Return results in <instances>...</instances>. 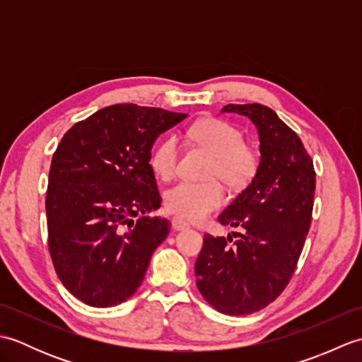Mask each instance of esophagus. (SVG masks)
<instances>
[{
  "instance_id": "34e87169",
  "label": "esophagus",
  "mask_w": 362,
  "mask_h": 362,
  "mask_svg": "<svg viewBox=\"0 0 362 362\" xmlns=\"http://www.w3.org/2000/svg\"><path fill=\"white\" fill-rule=\"evenodd\" d=\"M173 228L175 230V232H180V230L189 228V226L187 224L185 221H182V219H179V218H174V219H173Z\"/></svg>"
}]
</instances>
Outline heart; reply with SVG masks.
Masks as SVG:
<instances>
[{
	"label": "heart",
	"instance_id": "1",
	"mask_svg": "<svg viewBox=\"0 0 362 362\" xmlns=\"http://www.w3.org/2000/svg\"><path fill=\"white\" fill-rule=\"evenodd\" d=\"M189 136L214 156L211 177H219L230 188H244L258 173V152L244 143V134L224 119L209 118L196 122ZM179 161V141L169 135L160 140L151 152V168L160 179L175 174ZM226 202V191L218 180L206 183L180 182L165 194L166 210L179 219L197 222Z\"/></svg>",
	"mask_w": 362,
	"mask_h": 362
}]
</instances>
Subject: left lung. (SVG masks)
I'll list each match as a JSON object with an SVG mask.
<instances>
[{
  "instance_id": "1",
  "label": "left lung",
  "mask_w": 362,
  "mask_h": 362,
  "mask_svg": "<svg viewBox=\"0 0 362 362\" xmlns=\"http://www.w3.org/2000/svg\"><path fill=\"white\" fill-rule=\"evenodd\" d=\"M258 129L259 166L250 185L219 214L232 236H204L197 288L214 310L244 316L263 310L288 286L308 235L316 173L298 135L261 104H228ZM234 242L233 246L228 243Z\"/></svg>"
}]
</instances>
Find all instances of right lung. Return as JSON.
<instances>
[{"mask_svg": "<svg viewBox=\"0 0 362 362\" xmlns=\"http://www.w3.org/2000/svg\"><path fill=\"white\" fill-rule=\"evenodd\" d=\"M187 117L115 104L76 122L60 140L46 191L48 245L60 281L81 302L115 306L141 284L171 228L165 218L146 216L161 204L151 149Z\"/></svg>", "mask_w": 362, "mask_h": 362, "instance_id": "right-lung-1", "label": "right lung"}]
</instances>
